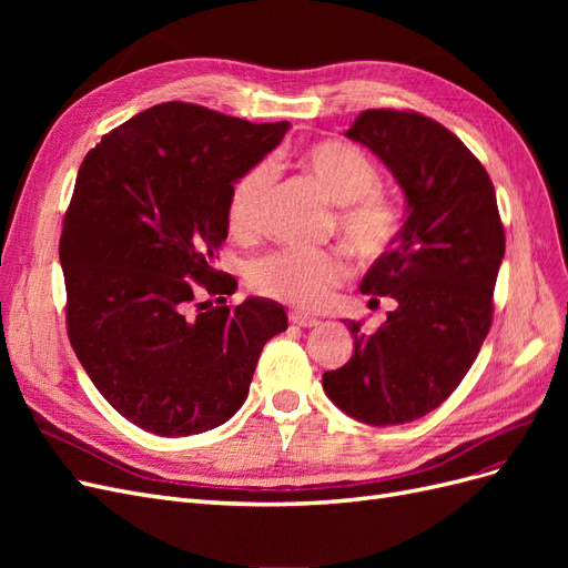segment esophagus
Segmentation results:
<instances>
[{
  "label": "esophagus",
  "mask_w": 568,
  "mask_h": 568,
  "mask_svg": "<svg viewBox=\"0 0 568 568\" xmlns=\"http://www.w3.org/2000/svg\"><path fill=\"white\" fill-rule=\"evenodd\" d=\"M288 322L296 326H303V329H313V326L320 324V320H315L311 315H303V313H288Z\"/></svg>",
  "instance_id": "esophagus-1"
}]
</instances>
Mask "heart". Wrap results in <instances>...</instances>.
Returning <instances> with one entry per match:
<instances>
[{"instance_id":"b5f03b06","label":"heart","mask_w":568,"mask_h":568,"mask_svg":"<svg viewBox=\"0 0 568 568\" xmlns=\"http://www.w3.org/2000/svg\"><path fill=\"white\" fill-rule=\"evenodd\" d=\"M298 163L313 178L324 199L336 205L334 227L359 257H379L400 232V213L382 192V173L363 151L326 140L305 146ZM274 184L270 161H255L236 175L227 194V225L248 236L261 230ZM348 274L341 251H274L251 267V284L267 298L286 305L320 307Z\"/></svg>"}]
</instances>
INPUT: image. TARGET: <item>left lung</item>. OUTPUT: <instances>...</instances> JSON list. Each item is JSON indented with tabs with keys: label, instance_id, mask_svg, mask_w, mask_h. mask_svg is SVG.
<instances>
[{
	"label": "left lung",
	"instance_id": "1",
	"mask_svg": "<svg viewBox=\"0 0 568 568\" xmlns=\"http://www.w3.org/2000/svg\"><path fill=\"white\" fill-rule=\"evenodd\" d=\"M388 168L407 199L405 225L359 291L395 311L355 338L346 365L322 386L346 415L372 424L415 422L450 398L493 324L505 227L486 168L457 134L417 111L369 109L346 132Z\"/></svg>",
	"mask_w": 568,
	"mask_h": 568
}]
</instances>
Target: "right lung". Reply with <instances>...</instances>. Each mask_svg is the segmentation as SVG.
I'll return each mask as SVG.
<instances>
[{"label": "right lung", "mask_w": 568, "mask_h": 568, "mask_svg": "<svg viewBox=\"0 0 568 568\" xmlns=\"http://www.w3.org/2000/svg\"><path fill=\"white\" fill-rule=\"evenodd\" d=\"M286 130L168 101L101 136L78 170L59 242L68 338L97 390L144 432L225 424L286 329L267 298L227 305L236 280L215 267L232 182Z\"/></svg>", "instance_id": "1"}]
</instances>
